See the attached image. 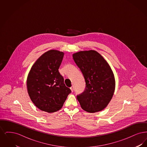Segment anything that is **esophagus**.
Listing matches in <instances>:
<instances>
[{"label":"esophagus","instance_id":"1","mask_svg":"<svg viewBox=\"0 0 147 147\" xmlns=\"http://www.w3.org/2000/svg\"><path fill=\"white\" fill-rule=\"evenodd\" d=\"M70 90H71V91H74V86H72L71 88H70Z\"/></svg>","mask_w":147,"mask_h":147}]
</instances>
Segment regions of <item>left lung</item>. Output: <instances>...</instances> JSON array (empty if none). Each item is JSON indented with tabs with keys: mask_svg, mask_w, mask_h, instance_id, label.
I'll list each match as a JSON object with an SVG mask.
<instances>
[{
	"mask_svg": "<svg viewBox=\"0 0 147 147\" xmlns=\"http://www.w3.org/2000/svg\"><path fill=\"white\" fill-rule=\"evenodd\" d=\"M73 59L82 72L86 87L77 99L84 111L90 113L104 110L112 98L115 79L109 64L94 50L80 51L73 55Z\"/></svg>",
	"mask_w": 147,
	"mask_h": 147,
	"instance_id": "1",
	"label": "left lung"
}]
</instances>
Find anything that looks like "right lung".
<instances>
[{
    "label": "right lung",
    "instance_id": "1",
    "mask_svg": "<svg viewBox=\"0 0 147 147\" xmlns=\"http://www.w3.org/2000/svg\"><path fill=\"white\" fill-rule=\"evenodd\" d=\"M63 56V52L49 50L37 59L28 73V95L35 106L43 111L59 110L71 92L58 70Z\"/></svg>",
    "mask_w": 147,
    "mask_h": 147
}]
</instances>
